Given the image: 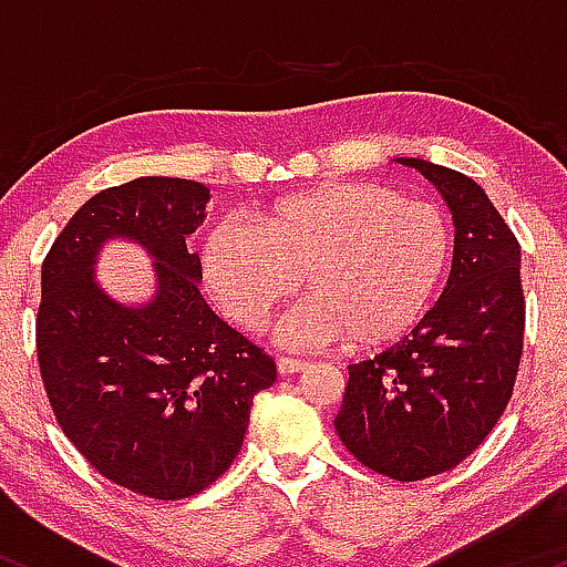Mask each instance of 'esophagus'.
Wrapping results in <instances>:
<instances>
[{"label":"esophagus","mask_w":567,"mask_h":567,"mask_svg":"<svg viewBox=\"0 0 567 567\" xmlns=\"http://www.w3.org/2000/svg\"><path fill=\"white\" fill-rule=\"evenodd\" d=\"M306 368H309V362L296 360V357H279V360H277V370H279V375H296V373H303Z\"/></svg>","instance_id":"1"}]
</instances>
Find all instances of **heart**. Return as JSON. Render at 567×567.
<instances>
[{
	"label": "heart",
	"mask_w": 567,
	"mask_h": 567,
	"mask_svg": "<svg viewBox=\"0 0 567 567\" xmlns=\"http://www.w3.org/2000/svg\"><path fill=\"white\" fill-rule=\"evenodd\" d=\"M440 207L381 184H320L277 199L261 220L220 218L202 243V277L224 315L258 330L301 288L279 324L290 347L375 351L408 336L451 264Z\"/></svg>",
	"instance_id": "heart-1"
}]
</instances>
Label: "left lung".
<instances>
[{
	"label": "left lung",
	"instance_id": "obj_1",
	"mask_svg": "<svg viewBox=\"0 0 567 567\" xmlns=\"http://www.w3.org/2000/svg\"><path fill=\"white\" fill-rule=\"evenodd\" d=\"M453 216V266L413 333L349 365L336 432L368 470L400 483L453 470L504 413L523 354L519 243L470 175L400 157Z\"/></svg>",
	"mask_w": 567,
	"mask_h": 567
}]
</instances>
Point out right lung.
<instances>
[{
    "instance_id": "add662e5",
    "label": "right lung",
    "mask_w": 567,
    "mask_h": 567,
    "mask_svg": "<svg viewBox=\"0 0 567 567\" xmlns=\"http://www.w3.org/2000/svg\"><path fill=\"white\" fill-rule=\"evenodd\" d=\"M210 188L146 175L90 197L42 264L37 354L63 434L90 466L141 496L205 491L243 447L252 396L277 365L199 296L188 237ZM130 241L153 258L155 292L141 305L94 277L100 250Z\"/></svg>"
}]
</instances>
